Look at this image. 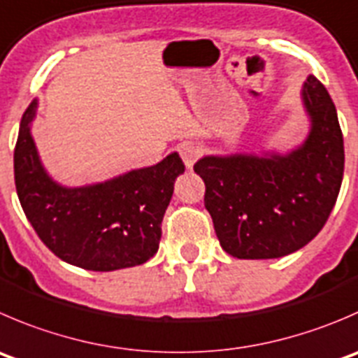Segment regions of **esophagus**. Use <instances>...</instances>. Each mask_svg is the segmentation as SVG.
Returning <instances> with one entry per match:
<instances>
[{
  "instance_id": "1",
  "label": "esophagus",
  "mask_w": 358,
  "mask_h": 358,
  "mask_svg": "<svg viewBox=\"0 0 358 358\" xmlns=\"http://www.w3.org/2000/svg\"><path fill=\"white\" fill-rule=\"evenodd\" d=\"M178 152H180V155H182V159H183V162H185L187 168H192L194 162L201 157V152L203 150H201L196 143H189V141H187V143L180 145Z\"/></svg>"
}]
</instances>
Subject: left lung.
<instances>
[{
	"instance_id": "obj_1",
	"label": "left lung",
	"mask_w": 358,
	"mask_h": 358,
	"mask_svg": "<svg viewBox=\"0 0 358 358\" xmlns=\"http://www.w3.org/2000/svg\"><path fill=\"white\" fill-rule=\"evenodd\" d=\"M304 105L311 133L287 157H204V206L222 248L236 259H278L303 248L327 222L345 171L336 106L317 76H308Z\"/></svg>"
}]
</instances>
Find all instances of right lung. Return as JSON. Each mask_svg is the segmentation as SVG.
Wrapping results in <instances>:
<instances>
[{
	"instance_id": "add662e5",
	"label": "right lung",
	"mask_w": 358,
	"mask_h": 358,
	"mask_svg": "<svg viewBox=\"0 0 358 358\" xmlns=\"http://www.w3.org/2000/svg\"><path fill=\"white\" fill-rule=\"evenodd\" d=\"M34 112L36 101L20 120L13 175L20 206L38 238L61 260L89 271H115L152 259L175 180L185 171L178 154L99 185L62 189L38 159L29 133Z\"/></svg>"
}]
</instances>
